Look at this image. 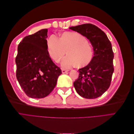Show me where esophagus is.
<instances>
[{
  "label": "esophagus",
  "mask_w": 134,
  "mask_h": 134,
  "mask_svg": "<svg viewBox=\"0 0 134 134\" xmlns=\"http://www.w3.org/2000/svg\"><path fill=\"white\" fill-rule=\"evenodd\" d=\"M69 70H66V69H62V72L64 74V73H66V72H67Z\"/></svg>",
  "instance_id": "esophagus-1"
}]
</instances>
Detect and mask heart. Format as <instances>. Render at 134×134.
I'll return each instance as SVG.
<instances>
[{
	"instance_id": "heart-1",
	"label": "heart",
	"mask_w": 134,
	"mask_h": 134,
	"mask_svg": "<svg viewBox=\"0 0 134 134\" xmlns=\"http://www.w3.org/2000/svg\"><path fill=\"white\" fill-rule=\"evenodd\" d=\"M48 53L55 62L62 63L63 67L69 68L77 65L83 66L90 63L93 57V49L87 38L78 32H67L60 35L59 38L52 35L47 40Z\"/></svg>"
}]
</instances>
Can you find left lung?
<instances>
[{"instance_id": "obj_1", "label": "left lung", "mask_w": 134, "mask_h": 134, "mask_svg": "<svg viewBox=\"0 0 134 134\" xmlns=\"http://www.w3.org/2000/svg\"><path fill=\"white\" fill-rule=\"evenodd\" d=\"M69 28L90 40L94 51L91 62L79 69V77L74 82V88L83 98H98L110 86L114 71V54L111 43L104 32L92 24H83Z\"/></svg>"}]
</instances>
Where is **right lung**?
Masks as SVG:
<instances>
[{
  "label": "right lung",
  "instance_id": "obj_1",
  "mask_svg": "<svg viewBox=\"0 0 134 134\" xmlns=\"http://www.w3.org/2000/svg\"><path fill=\"white\" fill-rule=\"evenodd\" d=\"M47 31L42 29L26 36L18 46L16 77L23 91L31 98L47 96L62 74L48 53Z\"/></svg>",
  "mask_w": 134,
  "mask_h": 134
}]
</instances>
